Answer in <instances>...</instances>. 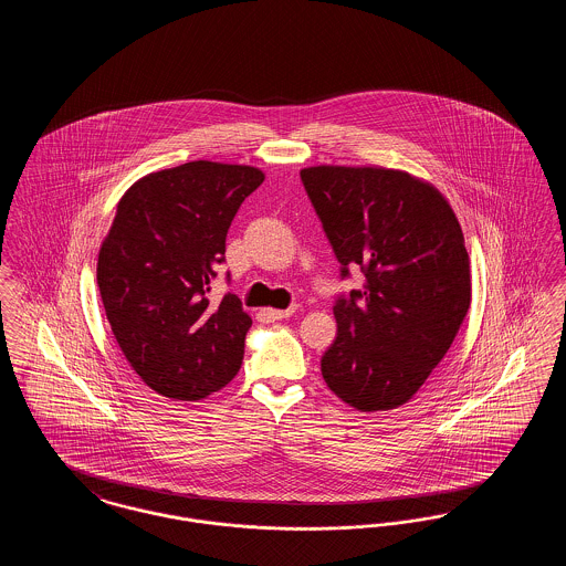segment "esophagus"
Segmentation results:
<instances>
[{
    "mask_svg": "<svg viewBox=\"0 0 566 566\" xmlns=\"http://www.w3.org/2000/svg\"><path fill=\"white\" fill-rule=\"evenodd\" d=\"M296 307H289V310H265V316L270 321H284V318H291L295 314Z\"/></svg>",
    "mask_w": 566,
    "mask_h": 566,
    "instance_id": "1",
    "label": "esophagus"
}]
</instances>
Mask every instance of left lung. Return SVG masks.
<instances>
[{"label":"left lung","instance_id":"8db88e82","mask_svg":"<svg viewBox=\"0 0 566 566\" xmlns=\"http://www.w3.org/2000/svg\"><path fill=\"white\" fill-rule=\"evenodd\" d=\"M301 182L342 280L337 337L321 360L326 386L358 411L407 403L450 350L471 305L462 229L441 192L405 171L321 165Z\"/></svg>","mask_w":566,"mask_h":566}]
</instances>
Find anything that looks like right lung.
<instances>
[{
	"label": "right lung",
	"mask_w": 566,
	"mask_h": 566,
	"mask_svg": "<svg viewBox=\"0 0 566 566\" xmlns=\"http://www.w3.org/2000/svg\"><path fill=\"white\" fill-rule=\"evenodd\" d=\"M263 180L250 165L190 161L144 176L118 201L99 295L129 365L163 397L206 399L242 367L252 318L238 295L210 305L208 293L227 231Z\"/></svg>",
	"instance_id": "1"
}]
</instances>
